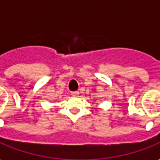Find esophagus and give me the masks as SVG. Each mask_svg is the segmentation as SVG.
Instances as JSON below:
<instances>
[{
	"mask_svg": "<svg viewBox=\"0 0 160 160\" xmlns=\"http://www.w3.org/2000/svg\"><path fill=\"white\" fill-rule=\"evenodd\" d=\"M70 95L73 96V97H78L79 95V92L78 91H72V92H70Z\"/></svg>",
	"mask_w": 160,
	"mask_h": 160,
	"instance_id": "34e87169",
	"label": "esophagus"
}]
</instances>
